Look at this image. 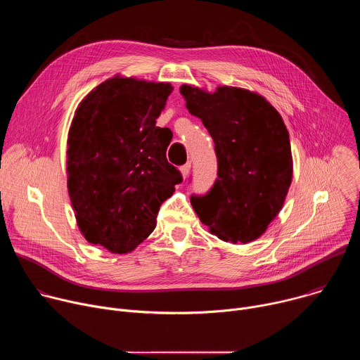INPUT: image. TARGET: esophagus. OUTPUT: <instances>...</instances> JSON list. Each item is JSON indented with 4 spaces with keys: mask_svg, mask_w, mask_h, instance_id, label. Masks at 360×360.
<instances>
[{
    "mask_svg": "<svg viewBox=\"0 0 360 360\" xmlns=\"http://www.w3.org/2000/svg\"><path fill=\"white\" fill-rule=\"evenodd\" d=\"M189 171H191V162H188V164H185V165H182V167H181V172H182L184 179L188 176Z\"/></svg>",
    "mask_w": 360,
    "mask_h": 360,
    "instance_id": "1",
    "label": "esophagus"
}]
</instances>
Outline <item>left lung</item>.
<instances>
[{"label":"left lung","mask_w":360,"mask_h":360,"mask_svg":"<svg viewBox=\"0 0 360 360\" xmlns=\"http://www.w3.org/2000/svg\"><path fill=\"white\" fill-rule=\"evenodd\" d=\"M188 111L200 118L215 143L218 178L191 203L219 239H258L279 214L292 182V152L279 112L255 92L219 86L208 94L182 85Z\"/></svg>","instance_id":"8db88e82"}]
</instances>
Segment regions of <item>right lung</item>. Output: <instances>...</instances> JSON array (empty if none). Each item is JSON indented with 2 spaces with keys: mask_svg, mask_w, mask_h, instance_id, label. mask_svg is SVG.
<instances>
[{
  "mask_svg": "<svg viewBox=\"0 0 360 360\" xmlns=\"http://www.w3.org/2000/svg\"><path fill=\"white\" fill-rule=\"evenodd\" d=\"M171 91L164 82L114 77L79 104L68 134V192L89 243L131 252L182 182L167 160L172 131L157 127Z\"/></svg>",
  "mask_w": 360,
  "mask_h": 360,
  "instance_id": "add662e5",
  "label": "right lung"
}]
</instances>
